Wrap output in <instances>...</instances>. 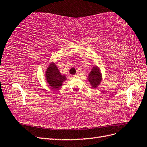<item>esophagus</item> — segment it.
Instances as JSON below:
<instances>
[{
    "mask_svg": "<svg viewBox=\"0 0 147 147\" xmlns=\"http://www.w3.org/2000/svg\"><path fill=\"white\" fill-rule=\"evenodd\" d=\"M78 76V74H75V75H73V77L74 78H77Z\"/></svg>",
    "mask_w": 147,
    "mask_h": 147,
    "instance_id": "esophagus-1",
    "label": "esophagus"
}]
</instances>
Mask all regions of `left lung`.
<instances>
[{
  "mask_svg": "<svg viewBox=\"0 0 147 147\" xmlns=\"http://www.w3.org/2000/svg\"><path fill=\"white\" fill-rule=\"evenodd\" d=\"M88 80L92 88H96L99 85L102 81V74L98 67H93L90 73L88 75Z\"/></svg>",
  "mask_w": 147,
  "mask_h": 147,
  "instance_id": "1",
  "label": "left lung"
}]
</instances>
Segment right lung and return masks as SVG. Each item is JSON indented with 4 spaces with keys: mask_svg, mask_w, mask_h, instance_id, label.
Here are the masks:
<instances>
[{
    "mask_svg": "<svg viewBox=\"0 0 147 147\" xmlns=\"http://www.w3.org/2000/svg\"><path fill=\"white\" fill-rule=\"evenodd\" d=\"M45 78L49 86L55 90L59 88L63 85V83L67 79L65 75L60 73L57 66L53 63H50L47 67Z\"/></svg>",
    "mask_w": 147,
    "mask_h": 147,
    "instance_id": "obj_1",
    "label": "right lung"
}]
</instances>
